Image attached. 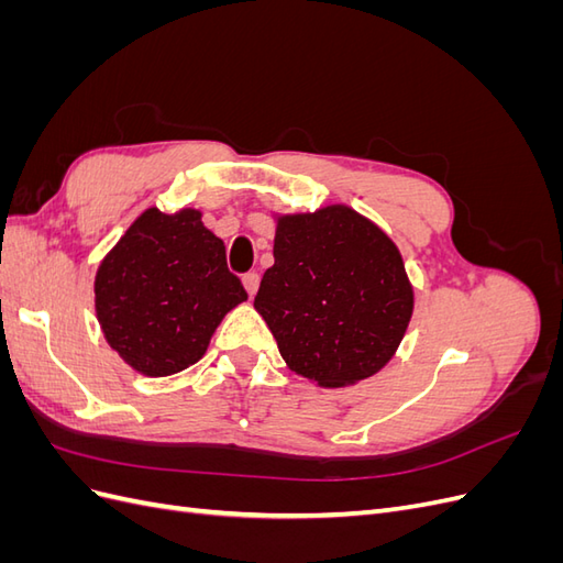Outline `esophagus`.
<instances>
[{
	"label": "esophagus",
	"mask_w": 563,
	"mask_h": 563,
	"mask_svg": "<svg viewBox=\"0 0 563 563\" xmlns=\"http://www.w3.org/2000/svg\"><path fill=\"white\" fill-rule=\"evenodd\" d=\"M258 282H261V277L255 275V272H246V275L242 277V284H244L249 296H253L255 291H258Z\"/></svg>",
	"instance_id": "34e87169"
}]
</instances>
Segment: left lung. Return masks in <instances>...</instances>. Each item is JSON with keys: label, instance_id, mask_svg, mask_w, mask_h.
I'll use <instances>...</instances> for the list:
<instances>
[{"label": "left lung", "instance_id": "obj_1", "mask_svg": "<svg viewBox=\"0 0 563 563\" xmlns=\"http://www.w3.org/2000/svg\"><path fill=\"white\" fill-rule=\"evenodd\" d=\"M253 308L286 366L319 387L378 373L413 314V286L395 242L368 218L335 203L277 218L275 265Z\"/></svg>", "mask_w": 563, "mask_h": 563}]
</instances>
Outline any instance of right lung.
Returning a JSON list of instances; mask_svg holds the SVG:
<instances>
[{
	"mask_svg": "<svg viewBox=\"0 0 563 563\" xmlns=\"http://www.w3.org/2000/svg\"><path fill=\"white\" fill-rule=\"evenodd\" d=\"M96 317L110 347L143 376L199 362L223 317L246 300L223 240L197 209H147L98 265Z\"/></svg>",
	"mask_w": 563,
	"mask_h": 563,
	"instance_id": "add662e5",
	"label": "right lung"
}]
</instances>
